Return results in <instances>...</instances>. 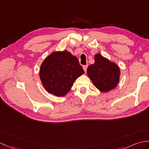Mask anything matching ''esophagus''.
<instances>
[{
	"instance_id": "34e87169",
	"label": "esophagus",
	"mask_w": 149,
	"mask_h": 149,
	"mask_svg": "<svg viewBox=\"0 0 149 149\" xmlns=\"http://www.w3.org/2000/svg\"><path fill=\"white\" fill-rule=\"evenodd\" d=\"M87 68H88V65H84V66H83V69H84V72H86V70H87Z\"/></svg>"
}]
</instances>
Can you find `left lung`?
<instances>
[{
    "label": "left lung",
    "mask_w": 149,
    "mask_h": 149,
    "mask_svg": "<svg viewBox=\"0 0 149 149\" xmlns=\"http://www.w3.org/2000/svg\"><path fill=\"white\" fill-rule=\"evenodd\" d=\"M87 74L96 88L103 93L115 88L119 81V67L100 54L95 55V63L89 65Z\"/></svg>",
    "instance_id": "8db88e82"
}]
</instances>
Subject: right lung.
Listing matches in <instances>:
<instances>
[{"mask_svg": "<svg viewBox=\"0 0 149 149\" xmlns=\"http://www.w3.org/2000/svg\"><path fill=\"white\" fill-rule=\"evenodd\" d=\"M84 73L77 57L67 51L49 54L40 65L39 76L44 88L56 96H63L75 81Z\"/></svg>", "mask_w": 149, "mask_h": 149, "instance_id": "right-lung-1", "label": "right lung"}]
</instances>
